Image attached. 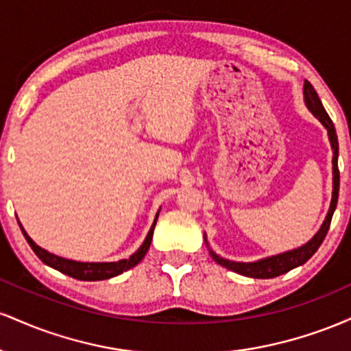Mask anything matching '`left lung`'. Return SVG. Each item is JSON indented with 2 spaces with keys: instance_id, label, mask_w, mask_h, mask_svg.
I'll return each instance as SVG.
<instances>
[{
  "instance_id": "1",
  "label": "left lung",
  "mask_w": 351,
  "mask_h": 351,
  "mask_svg": "<svg viewBox=\"0 0 351 351\" xmlns=\"http://www.w3.org/2000/svg\"><path fill=\"white\" fill-rule=\"evenodd\" d=\"M304 102L310 112H312L313 117H317L318 122L327 128L330 147H332L333 156H332V173H333V189H332V201H330V208L327 216H325L324 223L315 236L305 243L304 245L297 249H291V251H285L280 254H276V256L264 257V259L254 261V263H236V261H229L221 257L219 254H216L209 247L208 237L204 234V243H206L209 249V256L216 261L217 264L223 265V267L229 269V271L241 274V276L252 277V279H272V277L282 276V274L292 271V269L299 267V265L305 264L313 254L317 252V249L320 247V244L324 243L325 236H327L330 223H332V216L335 213L337 203H338V189H340V171H338V138L335 127H333V122L330 120L327 112H325L324 106H322V100L318 97V94L313 88L312 84L308 80L304 82Z\"/></svg>"
}]
</instances>
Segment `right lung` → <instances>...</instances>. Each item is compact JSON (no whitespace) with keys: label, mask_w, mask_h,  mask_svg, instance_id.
I'll return each instance as SVG.
<instances>
[{"label":"right lung","mask_w":351,"mask_h":351,"mask_svg":"<svg viewBox=\"0 0 351 351\" xmlns=\"http://www.w3.org/2000/svg\"><path fill=\"white\" fill-rule=\"evenodd\" d=\"M160 209H158V213H156L155 219H153L150 231H148V234H147V237H145L142 245H140V247L136 249V251L132 254L128 259H120V261H117V263H79V261H72V259H66V257L56 256V254L46 251V249H43L41 245L36 244L34 241L29 237V234L24 231L21 223H19V221L18 223H19V228H21L24 237H26L27 244L31 245V249L36 252V256H38L46 265H49V267L56 269V271L66 274V276L74 277V279H79V280H106V279H110V277L120 276V274L128 271V269L135 267V265L143 259L145 254H147L148 249H150L153 229H155L156 219H158Z\"/></svg>","instance_id":"1"}]
</instances>
